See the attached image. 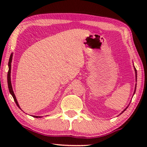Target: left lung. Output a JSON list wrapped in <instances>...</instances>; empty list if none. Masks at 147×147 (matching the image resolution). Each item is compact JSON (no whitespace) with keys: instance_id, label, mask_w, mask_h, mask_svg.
<instances>
[{"instance_id":"left-lung-1","label":"left lung","mask_w":147,"mask_h":147,"mask_svg":"<svg viewBox=\"0 0 147 147\" xmlns=\"http://www.w3.org/2000/svg\"><path fill=\"white\" fill-rule=\"evenodd\" d=\"M134 69H135V71H136V69H135V68H134ZM135 90H136V88H135ZM126 109H125V110H126ZM124 111H123V112H124Z\"/></svg>"}]
</instances>
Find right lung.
Returning <instances> with one entry per match:
<instances>
[{
    "label": "right lung",
    "mask_w": 147,
    "mask_h": 147,
    "mask_svg": "<svg viewBox=\"0 0 147 147\" xmlns=\"http://www.w3.org/2000/svg\"><path fill=\"white\" fill-rule=\"evenodd\" d=\"M12 57H13V53H11V56H10V59H9V71H8V74H7V82H8V87H9V92L13 96V98H14V100H15L16 104H17V106L19 107V108L20 106H19V104H18L17 102V100L16 99V97H15V94H14L13 92V88H12V85H11V61H12ZM34 117L35 118H38V117H40V116H34Z\"/></svg>",
    "instance_id": "1"
}]
</instances>
